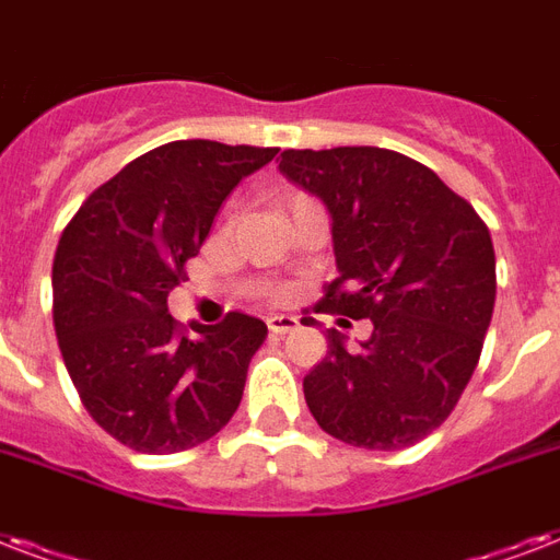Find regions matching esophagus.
I'll return each instance as SVG.
<instances>
[{"label":"esophagus","instance_id":"1","mask_svg":"<svg viewBox=\"0 0 560 560\" xmlns=\"http://www.w3.org/2000/svg\"><path fill=\"white\" fill-rule=\"evenodd\" d=\"M266 324H268V329L275 332V336H285V332L298 329V318H294V315H271Z\"/></svg>","mask_w":560,"mask_h":560}]
</instances>
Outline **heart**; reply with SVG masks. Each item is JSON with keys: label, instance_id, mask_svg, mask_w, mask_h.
<instances>
[{"label": "heart", "instance_id": "b5f03b06", "mask_svg": "<svg viewBox=\"0 0 560 560\" xmlns=\"http://www.w3.org/2000/svg\"><path fill=\"white\" fill-rule=\"evenodd\" d=\"M298 201H306V198H301V195H298V198H292V203H298ZM292 203H289V207H292Z\"/></svg>", "mask_w": 560, "mask_h": 560}]
</instances>
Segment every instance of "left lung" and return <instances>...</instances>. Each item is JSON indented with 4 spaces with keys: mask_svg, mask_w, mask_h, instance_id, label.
<instances>
[{
    "mask_svg": "<svg viewBox=\"0 0 560 560\" xmlns=\"http://www.w3.org/2000/svg\"><path fill=\"white\" fill-rule=\"evenodd\" d=\"M280 172L324 201L339 277L318 312L371 318L362 350L329 329L303 397L327 435L365 450L418 444L456 409L497 301L488 224L441 177L374 145L289 149Z\"/></svg>",
    "mask_w": 560,
    "mask_h": 560,
    "instance_id": "8db88e82",
    "label": "left lung"
}]
</instances>
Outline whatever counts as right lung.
<instances>
[{
  "instance_id": "right-lung-1",
  "label": "right lung",
  "mask_w": 560,
  "mask_h": 560,
  "mask_svg": "<svg viewBox=\"0 0 560 560\" xmlns=\"http://www.w3.org/2000/svg\"><path fill=\"white\" fill-rule=\"evenodd\" d=\"M277 149L177 140L145 151L72 215L51 266V315L84 409L119 444L166 456L203 444L240 409L268 327L228 312L186 332L168 292L212 219Z\"/></svg>"
}]
</instances>
